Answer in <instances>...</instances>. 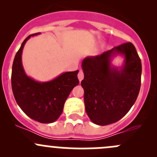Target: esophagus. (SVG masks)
Wrapping results in <instances>:
<instances>
[{"mask_svg": "<svg viewBox=\"0 0 157 157\" xmlns=\"http://www.w3.org/2000/svg\"><path fill=\"white\" fill-rule=\"evenodd\" d=\"M77 77H78V79H79V80H80V82L81 81V80L83 79V77H84V74H83V72L81 71V70L79 71Z\"/></svg>", "mask_w": 157, "mask_h": 157, "instance_id": "1", "label": "esophagus"}]
</instances>
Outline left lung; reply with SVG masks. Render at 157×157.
Listing matches in <instances>:
<instances>
[{"label": "left lung", "instance_id": "left-lung-1", "mask_svg": "<svg viewBox=\"0 0 157 157\" xmlns=\"http://www.w3.org/2000/svg\"><path fill=\"white\" fill-rule=\"evenodd\" d=\"M124 57L120 68L111 64L115 56ZM85 109L92 122L107 125L128 113L139 94L141 61L131 42L121 44L100 55L86 57L82 62Z\"/></svg>", "mask_w": 157, "mask_h": 157}]
</instances>
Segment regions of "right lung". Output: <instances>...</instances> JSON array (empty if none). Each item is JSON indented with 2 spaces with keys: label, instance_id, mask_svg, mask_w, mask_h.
Listing matches in <instances>:
<instances>
[{
  "label": "right lung",
  "instance_id": "1",
  "mask_svg": "<svg viewBox=\"0 0 157 157\" xmlns=\"http://www.w3.org/2000/svg\"><path fill=\"white\" fill-rule=\"evenodd\" d=\"M23 42L14 58L11 84L14 98L23 112L32 119L41 123H52L61 115L64 102L74 86L79 84V71L60 74L47 82H39L28 77L22 64L23 47L31 36Z\"/></svg>",
  "mask_w": 157,
  "mask_h": 157
}]
</instances>
